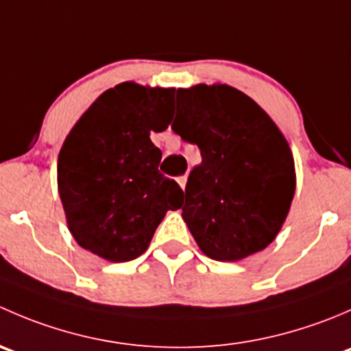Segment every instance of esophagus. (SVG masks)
Returning <instances> with one entry per match:
<instances>
[{"label":"esophagus","mask_w":351,"mask_h":351,"mask_svg":"<svg viewBox=\"0 0 351 351\" xmlns=\"http://www.w3.org/2000/svg\"><path fill=\"white\" fill-rule=\"evenodd\" d=\"M176 182H178V185L182 186L183 190H185V185H186V175H183V176H180L178 180H176Z\"/></svg>","instance_id":"obj_1"}]
</instances>
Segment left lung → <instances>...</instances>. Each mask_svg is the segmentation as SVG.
I'll return each instance as SVG.
<instances>
[{
	"label": "left lung",
	"mask_w": 351,
	"mask_h": 351,
	"mask_svg": "<svg viewBox=\"0 0 351 351\" xmlns=\"http://www.w3.org/2000/svg\"><path fill=\"white\" fill-rule=\"evenodd\" d=\"M171 129L202 162L185 189L183 221L205 256L239 261L280 232L295 193V165L277 123L229 84L176 90Z\"/></svg>",
	"instance_id": "8db88e82"
}]
</instances>
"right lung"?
Listing matches in <instances>:
<instances>
[{
  "instance_id": "right-lung-1",
  "label": "right lung",
  "mask_w": 351,
  "mask_h": 351,
  "mask_svg": "<svg viewBox=\"0 0 351 351\" xmlns=\"http://www.w3.org/2000/svg\"><path fill=\"white\" fill-rule=\"evenodd\" d=\"M175 88L125 81L104 91L67 134L58 158V190L74 241L123 263L149 247L183 190L158 171L151 132L168 129Z\"/></svg>"
}]
</instances>
